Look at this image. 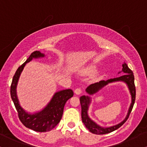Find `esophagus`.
<instances>
[{"label": "esophagus", "mask_w": 147, "mask_h": 147, "mask_svg": "<svg viewBox=\"0 0 147 147\" xmlns=\"http://www.w3.org/2000/svg\"><path fill=\"white\" fill-rule=\"evenodd\" d=\"M75 93L76 95H80V94L82 93V89H81L80 88H76L75 90Z\"/></svg>", "instance_id": "obj_1"}]
</instances>
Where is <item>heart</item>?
<instances>
[{"label": "heart", "mask_w": 147, "mask_h": 147, "mask_svg": "<svg viewBox=\"0 0 147 147\" xmlns=\"http://www.w3.org/2000/svg\"><path fill=\"white\" fill-rule=\"evenodd\" d=\"M97 70V66L96 65H90V66L87 67L86 68H85L84 70V72L86 73H92V72H95Z\"/></svg>", "instance_id": "obj_1"}]
</instances>
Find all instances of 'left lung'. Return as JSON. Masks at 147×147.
Returning a JSON list of instances; mask_svg holds the SVG:
<instances>
[{
    "label": "left lung",
    "instance_id": "obj_1",
    "mask_svg": "<svg viewBox=\"0 0 147 147\" xmlns=\"http://www.w3.org/2000/svg\"><path fill=\"white\" fill-rule=\"evenodd\" d=\"M122 72H124L125 74L120 76V77L108 79L106 81L102 80L100 81L99 82H97V83L90 84L86 89V91L87 93H88L89 95H93V94L98 92L101 88H102L103 87L109 84V83H112V82H124L127 84L130 90V93L131 95V100H132V102H131V106H130V108L129 109V112H128V114L126 115V118L122 122L119 123V124L108 128H103L102 126L97 125L95 122H94L88 117V109L89 104L90 103V98L88 96L85 95L82 96L80 97V104L81 106H82V122H83L84 125L86 126V127L90 131V132L94 133V134L103 135L113 132V131L119 129L120 126H122L126 122V121L127 120L128 118L129 117V115L131 113V111H132L133 105H134L135 100H136V86H135L134 83V75H133L132 70L128 67L127 64L126 63L122 64Z\"/></svg>",
    "mask_w": 147,
    "mask_h": 147
}]
</instances>
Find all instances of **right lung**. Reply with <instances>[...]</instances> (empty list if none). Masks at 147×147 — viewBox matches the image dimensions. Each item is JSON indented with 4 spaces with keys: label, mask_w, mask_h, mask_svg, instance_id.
<instances>
[{
    "label": "right lung",
    "mask_w": 147,
    "mask_h": 147,
    "mask_svg": "<svg viewBox=\"0 0 147 147\" xmlns=\"http://www.w3.org/2000/svg\"><path fill=\"white\" fill-rule=\"evenodd\" d=\"M44 56V54L39 51L33 52L25 63L18 67L13 77L10 88L11 99L18 112L20 121L25 127L37 132L50 131L59 124L63 115V108L65 103L74 95L73 91L71 89L59 91L54 95L51 101L43 110L34 114H30L25 112L21 107L16 95V86L21 73L25 64L32 60V59L43 57Z\"/></svg>",
    "instance_id": "right-lung-1"
}]
</instances>
